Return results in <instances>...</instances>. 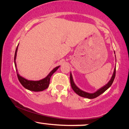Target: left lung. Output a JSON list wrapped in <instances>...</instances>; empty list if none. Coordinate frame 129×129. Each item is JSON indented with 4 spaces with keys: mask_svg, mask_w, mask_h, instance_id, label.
Wrapping results in <instances>:
<instances>
[{
    "mask_svg": "<svg viewBox=\"0 0 129 129\" xmlns=\"http://www.w3.org/2000/svg\"><path fill=\"white\" fill-rule=\"evenodd\" d=\"M115 74H116V67H115V69H114L113 74V75H112L110 80L109 81V82H108V83L106 84V85H104L103 87L101 88L100 89L98 90L96 92L93 93H89L85 92V91H82V90H81L80 88H78V87H77L76 85H75V82H74L72 73H70V78L71 86H72V89L74 90V91H75L76 94H78V95H79L80 96H82L84 98H88V99L95 98L99 96H100V94H101L102 93H103L105 91H106V90H107L108 88H109V87L112 85V83H113V82L114 81V79H115Z\"/></svg>",
    "mask_w": 129,
    "mask_h": 129,
    "instance_id": "obj_1",
    "label": "left lung"
}]
</instances>
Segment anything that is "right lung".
I'll use <instances>...</instances> for the list:
<instances>
[{"label":"right lung","mask_w":129,"mask_h":129,"mask_svg":"<svg viewBox=\"0 0 129 129\" xmlns=\"http://www.w3.org/2000/svg\"><path fill=\"white\" fill-rule=\"evenodd\" d=\"M18 45H17V48H16L15 54H14V64H15L16 70V72H17V78H18L19 82H20V84H21L25 88L29 90H31V91H41L45 90L46 88H48V86H49L50 80L51 76H52L53 74L59 69V67L60 66L56 67L54 68L51 72H50V73L47 75V76H46L45 78H44V79L39 80V81H29V80L25 79L24 78H23V77H22L21 76H20V75H19L18 73H17V70L16 69V56H17V48H18Z\"/></svg>","instance_id":"1"}]
</instances>
